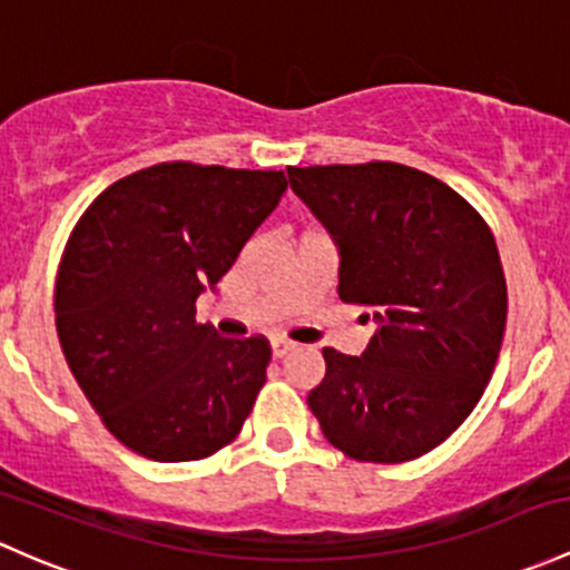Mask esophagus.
I'll return each mask as SVG.
<instances>
[{"mask_svg": "<svg viewBox=\"0 0 570 570\" xmlns=\"http://www.w3.org/2000/svg\"><path fill=\"white\" fill-rule=\"evenodd\" d=\"M295 341L292 338H284V335H275L273 338V355L275 357H284V355H289L292 350H295Z\"/></svg>", "mask_w": 570, "mask_h": 570, "instance_id": "obj_1", "label": "esophagus"}]
</instances>
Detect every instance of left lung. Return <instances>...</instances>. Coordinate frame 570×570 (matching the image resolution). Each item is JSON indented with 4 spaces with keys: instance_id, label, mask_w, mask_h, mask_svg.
<instances>
[{
    "instance_id": "1",
    "label": "left lung",
    "mask_w": 570,
    "mask_h": 570,
    "mask_svg": "<svg viewBox=\"0 0 570 570\" xmlns=\"http://www.w3.org/2000/svg\"><path fill=\"white\" fill-rule=\"evenodd\" d=\"M286 175L338 243V297L374 308L376 322L361 357L322 350L311 412L355 461L426 456L475 410L500 357L508 286L494 235L470 202L412 166Z\"/></svg>"
}]
</instances>
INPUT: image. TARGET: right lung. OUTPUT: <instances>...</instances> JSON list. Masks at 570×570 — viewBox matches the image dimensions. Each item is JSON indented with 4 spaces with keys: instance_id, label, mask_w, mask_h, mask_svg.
Listing matches in <instances>:
<instances>
[{
    "instance_id": "right-lung-1",
    "label": "right lung",
    "mask_w": 570,
    "mask_h": 570,
    "mask_svg": "<svg viewBox=\"0 0 570 570\" xmlns=\"http://www.w3.org/2000/svg\"><path fill=\"white\" fill-rule=\"evenodd\" d=\"M286 190L284 171L190 160L117 179L70 232L53 284L62 355L104 426L144 459L199 461L243 429L269 341L196 322Z\"/></svg>"
}]
</instances>
